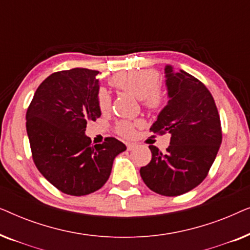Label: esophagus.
<instances>
[{
    "label": "esophagus",
    "mask_w": 250,
    "mask_h": 250,
    "mask_svg": "<svg viewBox=\"0 0 250 250\" xmlns=\"http://www.w3.org/2000/svg\"><path fill=\"white\" fill-rule=\"evenodd\" d=\"M134 148H135L134 143H127V150H128V151H131V150H133Z\"/></svg>",
    "instance_id": "34e87169"
}]
</instances>
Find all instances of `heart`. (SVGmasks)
<instances>
[{
	"label": "heart",
	"mask_w": 250,
	"mask_h": 250,
	"mask_svg": "<svg viewBox=\"0 0 250 250\" xmlns=\"http://www.w3.org/2000/svg\"><path fill=\"white\" fill-rule=\"evenodd\" d=\"M110 83L118 90L143 101L146 108L155 109L160 108L163 104L164 97L159 90V75L155 70L142 69L131 70L127 73H119L111 78ZM98 107L102 112L109 110L111 104V97L105 88H100L97 95ZM135 124L129 122H119L117 124V131L125 138H131L134 134Z\"/></svg>",
	"instance_id": "b5f03b06"
}]
</instances>
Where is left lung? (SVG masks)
<instances>
[{"label": "left lung", "mask_w": 250, "mask_h": 250, "mask_svg": "<svg viewBox=\"0 0 250 250\" xmlns=\"http://www.w3.org/2000/svg\"><path fill=\"white\" fill-rule=\"evenodd\" d=\"M168 102L150 131L169 133L163 153L149 146L152 158L140 174L150 190L167 197L189 192L203 182L222 142L220 115L210 92L192 75L165 66Z\"/></svg>", "instance_id": "left-lung-1"}]
</instances>
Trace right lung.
Segmentation results:
<instances>
[{
  "mask_svg": "<svg viewBox=\"0 0 250 250\" xmlns=\"http://www.w3.org/2000/svg\"><path fill=\"white\" fill-rule=\"evenodd\" d=\"M98 70L73 68L45 78L26 114V129L34 163L61 192L85 196L104 187L116 156L126 146L115 138L91 145L88 121L101 116L97 95Z\"/></svg>",
  "mask_w": 250,
  "mask_h": 250,
  "instance_id": "add662e5",
  "label": "right lung"
}]
</instances>
